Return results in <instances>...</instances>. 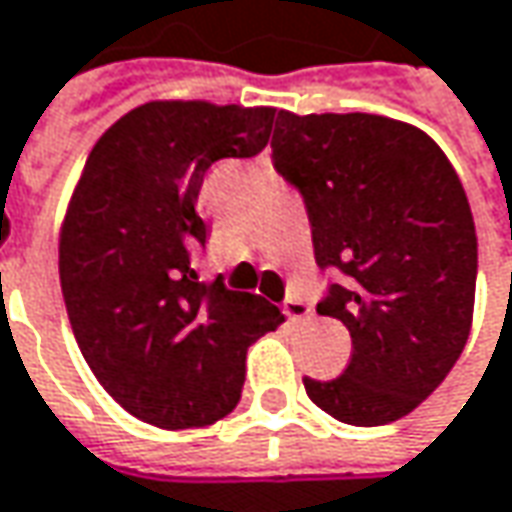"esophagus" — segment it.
<instances>
[{
	"instance_id": "34e87169",
	"label": "esophagus",
	"mask_w": 512,
	"mask_h": 512,
	"mask_svg": "<svg viewBox=\"0 0 512 512\" xmlns=\"http://www.w3.org/2000/svg\"><path fill=\"white\" fill-rule=\"evenodd\" d=\"M282 310H285L287 319H293V322H302V319H310V305H307L305 299H299V296H287L285 305H282Z\"/></svg>"
}]
</instances>
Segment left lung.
<instances>
[{"instance_id":"obj_1","label":"left lung","mask_w":512,"mask_h":512,"mask_svg":"<svg viewBox=\"0 0 512 512\" xmlns=\"http://www.w3.org/2000/svg\"><path fill=\"white\" fill-rule=\"evenodd\" d=\"M273 159L302 190L322 267L319 316L350 330V362L305 379L310 402L356 427L407 416L462 356L476 302V225L459 173L416 125L376 113L279 110Z\"/></svg>"}]
</instances>
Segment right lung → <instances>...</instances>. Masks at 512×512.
Here are the masks:
<instances>
[{
	"label": "right lung",
	"mask_w": 512,
	"mask_h": 512,
	"mask_svg": "<svg viewBox=\"0 0 512 512\" xmlns=\"http://www.w3.org/2000/svg\"><path fill=\"white\" fill-rule=\"evenodd\" d=\"M276 108L156 99L90 150L59 233V282L76 344L130 416L190 430L242 396L245 353L285 322L256 293L199 282L196 213L207 168L265 150Z\"/></svg>",
	"instance_id": "right-lung-1"
}]
</instances>
